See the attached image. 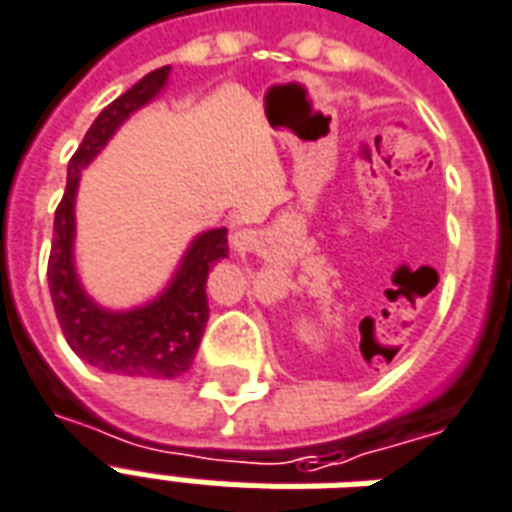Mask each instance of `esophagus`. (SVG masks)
Instances as JSON below:
<instances>
[{"label":"esophagus","instance_id":"obj_1","mask_svg":"<svg viewBox=\"0 0 512 512\" xmlns=\"http://www.w3.org/2000/svg\"><path fill=\"white\" fill-rule=\"evenodd\" d=\"M236 244H239V236H236Z\"/></svg>","mask_w":512,"mask_h":512}]
</instances>
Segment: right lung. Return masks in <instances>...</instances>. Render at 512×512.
Returning <instances> with one entry per match:
<instances>
[{
  "mask_svg": "<svg viewBox=\"0 0 512 512\" xmlns=\"http://www.w3.org/2000/svg\"><path fill=\"white\" fill-rule=\"evenodd\" d=\"M169 77V66L144 74L120 99L101 109V115L88 128L83 144L69 161L66 190L53 222V247L48 260V284L58 325L66 343L88 365L123 376L174 378L193 365L195 351L209 319L206 279L209 268L228 252V230L217 228L201 233L187 249L174 282L161 298L147 306L112 314L93 303L83 292L72 263L74 239V193L80 182V169L91 163L96 152L109 142L117 126L134 109L161 91Z\"/></svg>",
  "mask_w": 512,
  "mask_h": 512,
  "instance_id": "obj_1",
  "label": "right lung"
}]
</instances>
